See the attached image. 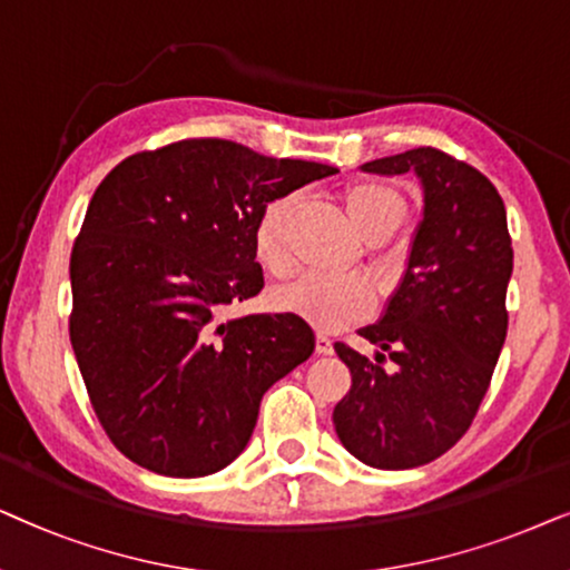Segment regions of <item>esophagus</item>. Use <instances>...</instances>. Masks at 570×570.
Instances as JSON below:
<instances>
[{"instance_id":"34e87169","label":"esophagus","mask_w":570,"mask_h":570,"mask_svg":"<svg viewBox=\"0 0 570 570\" xmlns=\"http://www.w3.org/2000/svg\"><path fill=\"white\" fill-rule=\"evenodd\" d=\"M315 352L317 354H333V341L325 336V333H317V336H315Z\"/></svg>"}]
</instances>
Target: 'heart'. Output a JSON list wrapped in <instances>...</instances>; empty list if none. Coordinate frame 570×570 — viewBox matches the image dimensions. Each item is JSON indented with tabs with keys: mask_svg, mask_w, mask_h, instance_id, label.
<instances>
[{
	"mask_svg": "<svg viewBox=\"0 0 570 570\" xmlns=\"http://www.w3.org/2000/svg\"><path fill=\"white\" fill-rule=\"evenodd\" d=\"M341 203L352 229L370 245L389 239L406 218L404 195L381 179L348 181L341 193ZM289 216L292 203L286 197H276L261 210L253 226V253L265 273H284L289 265ZM271 299L281 313L297 315L321 331L346 328L373 309V294L354 278L299 276L278 286Z\"/></svg>",
	"mask_w": 570,
	"mask_h": 570,
	"instance_id": "b5f03b06",
	"label": "heart"
}]
</instances>
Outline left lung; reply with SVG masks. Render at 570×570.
I'll return each instance as SVG.
<instances>
[{
    "instance_id": "1",
    "label": "left lung",
    "mask_w": 570,
    "mask_h": 570,
    "mask_svg": "<svg viewBox=\"0 0 570 570\" xmlns=\"http://www.w3.org/2000/svg\"><path fill=\"white\" fill-rule=\"evenodd\" d=\"M364 171H416L424 218L383 321L360 331L381 352L333 346L352 373L333 428L367 466L412 469L453 449L480 412L508 331L513 247L495 185L445 150L412 148Z\"/></svg>"
}]
</instances>
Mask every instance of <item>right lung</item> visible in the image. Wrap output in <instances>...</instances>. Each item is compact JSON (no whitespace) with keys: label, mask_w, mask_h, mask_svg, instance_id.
Masks as SVG:
<instances>
[{"label":"right lung","mask_w":570,"mask_h":570,"mask_svg":"<svg viewBox=\"0 0 570 570\" xmlns=\"http://www.w3.org/2000/svg\"><path fill=\"white\" fill-rule=\"evenodd\" d=\"M336 171L187 138L127 156L98 185L70 257V341L98 422L135 464L164 476L232 464L263 393L313 354L297 315H218L263 289L261 210Z\"/></svg>","instance_id":"add662e5"}]
</instances>
